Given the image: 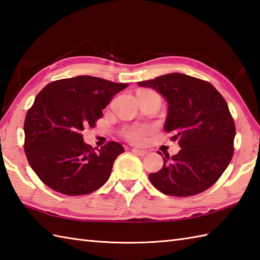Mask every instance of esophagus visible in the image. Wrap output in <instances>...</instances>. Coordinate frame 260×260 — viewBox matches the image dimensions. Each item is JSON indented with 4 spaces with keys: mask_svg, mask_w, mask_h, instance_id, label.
Returning <instances> with one entry per match:
<instances>
[{
    "mask_svg": "<svg viewBox=\"0 0 260 260\" xmlns=\"http://www.w3.org/2000/svg\"><path fill=\"white\" fill-rule=\"evenodd\" d=\"M134 152L135 154H137V155H140V156H143V155H145V154H147V151L146 150H140V149H133L132 150Z\"/></svg>",
    "mask_w": 260,
    "mask_h": 260,
    "instance_id": "obj_1",
    "label": "esophagus"
}]
</instances>
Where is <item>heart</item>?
Returning <instances> with one entry per match:
<instances>
[{"instance_id":"obj_1","label":"heart","mask_w":260,"mask_h":260,"mask_svg":"<svg viewBox=\"0 0 260 260\" xmlns=\"http://www.w3.org/2000/svg\"><path fill=\"white\" fill-rule=\"evenodd\" d=\"M151 127L150 126H131V127H126V128L123 131V135L125 139L131 142L133 144H141L145 141L146 135L151 132Z\"/></svg>"}]
</instances>
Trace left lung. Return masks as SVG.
<instances>
[{
    "label": "left lung",
    "instance_id": "1",
    "mask_svg": "<svg viewBox=\"0 0 260 260\" xmlns=\"http://www.w3.org/2000/svg\"><path fill=\"white\" fill-rule=\"evenodd\" d=\"M156 90L168 103L165 131L181 150L164 157V167L149 178L157 190L187 197L208 189L233 155L236 126L224 98L211 83L181 73L139 82Z\"/></svg>",
    "mask_w": 260,
    "mask_h": 260
}]
</instances>
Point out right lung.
Masks as SVG:
<instances>
[{
  "mask_svg": "<svg viewBox=\"0 0 260 260\" xmlns=\"http://www.w3.org/2000/svg\"><path fill=\"white\" fill-rule=\"evenodd\" d=\"M127 85L79 75L50 82L37 94L24 120V152L46 186L78 196L109 179L124 147L111 141L95 152L83 141L82 131L94 127L103 109Z\"/></svg>",
  "mask_w": 260,
  "mask_h": 260,
  "instance_id": "1",
  "label": "right lung"
}]
</instances>
